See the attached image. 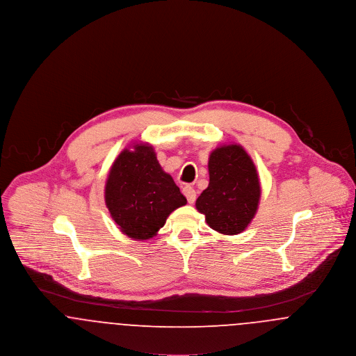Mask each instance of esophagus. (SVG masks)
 <instances>
[{
  "mask_svg": "<svg viewBox=\"0 0 356 356\" xmlns=\"http://www.w3.org/2000/svg\"><path fill=\"white\" fill-rule=\"evenodd\" d=\"M183 193L186 195V200L188 203L193 204L196 200V191L191 186H186L183 188Z\"/></svg>",
  "mask_w": 356,
  "mask_h": 356,
  "instance_id": "1",
  "label": "esophagus"
}]
</instances>
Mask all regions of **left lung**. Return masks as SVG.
<instances>
[{
	"instance_id": "1",
	"label": "left lung",
	"mask_w": 356,
	"mask_h": 356,
	"mask_svg": "<svg viewBox=\"0 0 356 356\" xmlns=\"http://www.w3.org/2000/svg\"><path fill=\"white\" fill-rule=\"evenodd\" d=\"M209 184L196 200L207 224L222 235L243 232L259 207L261 188L252 159L241 145H221L209 154Z\"/></svg>"
}]
</instances>
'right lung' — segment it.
I'll use <instances>...</instances> for the list:
<instances>
[{"label":"right lung","instance_id":"add662e5","mask_svg":"<svg viewBox=\"0 0 356 356\" xmlns=\"http://www.w3.org/2000/svg\"><path fill=\"white\" fill-rule=\"evenodd\" d=\"M105 204L121 232L135 240H148L186 199L157 161L149 144H135L120 153L112 164Z\"/></svg>","mask_w":356,"mask_h":356}]
</instances>
